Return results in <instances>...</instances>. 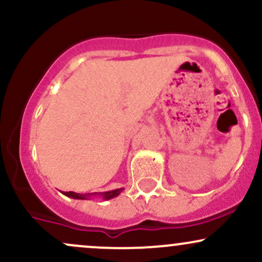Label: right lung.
<instances>
[{"instance_id": "add662e5", "label": "right lung", "mask_w": 262, "mask_h": 262, "mask_svg": "<svg viewBox=\"0 0 262 262\" xmlns=\"http://www.w3.org/2000/svg\"><path fill=\"white\" fill-rule=\"evenodd\" d=\"M124 188H117L113 189V191H107V192H93V193H85V194H81V193H76V192H62L65 196L74 198V200H89L91 197H96V196H101L103 200H111V198H114L117 196H119V193L123 191Z\"/></svg>"}]
</instances>
